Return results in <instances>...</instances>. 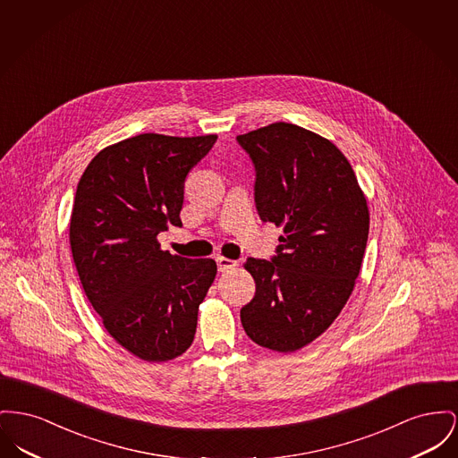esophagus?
<instances>
[{
	"label": "esophagus",
	"mask_w": 458,
	"mask_h": 458,
	"mask_svg": "<svg viewBox=\"0 0 458 458\" xmlns=\"http://www.w3.org/2000/svg\"><path fill=\"white\" fill-rule=\"evenodd\" d=\"M216 263H217V268H219V271H232V269H235L239 267V263H237V261L228 259V258H223V256H219V258L216 259Z\"/></svg>",
	"instance_id": "1"
}]
</instances>
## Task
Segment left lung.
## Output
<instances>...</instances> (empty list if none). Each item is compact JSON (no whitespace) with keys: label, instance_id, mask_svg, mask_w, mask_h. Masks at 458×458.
Returning <instances> with one entry per match:
<instances>
[{"label":"left lung","instance_id":"obj_1","mask_svg":"<svg viewBox=\"0 0 458 458\" xmlns=\"http://www.w3.org/2000/svg\"><path fill=\"white\" fill-rule=\"evenodd\" d=\"M256 167V208L282 228L276 256L243 263L256 296L241 310L245 334L278 352L301 350L339 317L369 239L367 197L344 154L291 123L237 136Z\"/></svg>","mask_w":458,"mask_h":458}]
</instances>
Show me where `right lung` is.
I'll return each mask as SVG.
<instances>
[{
	"mask_svg": "<svg viewBox=\"0 0 458 458\" xmlns=\"http://www.w3.org/2000/svg\"><path fill=\"white\" fill-rule=\"evenodd\" d=\"M216 135L143 133L100 150L82 173L69 241L84 294L108 334L140 360L178 358L193 343L215 259L162 250L182 226L185 180Z\"/></svg>",
	"mask_w": 458,
	"mask_h": 458,
	"instance_id": "1",
	"label": "right lung"
}]
</instances>
